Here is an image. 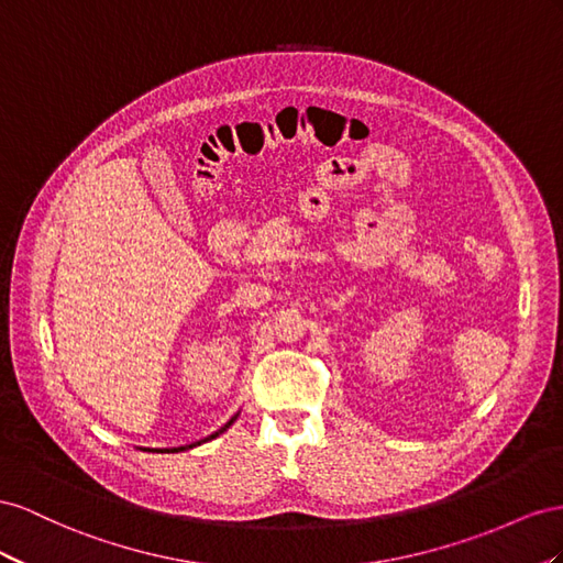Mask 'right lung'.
I'll return each mask as SVG.
<instances>
[{
  "instance_id": "obj_1",
  "label": "right lung",
  "mask_w": 563,
  "mask_h": 563,
  "mask_svg": "<svg viewBox=\"0 0 563 563\" xmlns=\"http://www.w3.org/2000/svg\"><path fill=\"white\" fill-rule=\"evenodd\" d=\"M238 417V415H235ZM235 417H231V420L227 422V424H223L219 431H214L212 433V437H207V439H202V441H198V443H190V445H181V448H155V451L153 453H179V451H188V448H196V445H200V443H205V441H212V439H217L219 437V433H223V431H227L233 422H235ZM146 451H151V448H146Z\"/></svg>"
}]
</instances>
